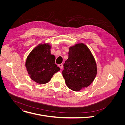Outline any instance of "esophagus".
Returning a JSON list of instances; mask_svg holds the SVG:
<instances>
[{
    "mask_svg": "<svg viewBox=\"0 0 125 125\" xmlns=\"http://www.w3.org/2000/svg\"><path fill=\"white\" fill-rule=\"evenodd\" d=\"M58 66H59V67L60 68V69H62V68H63V65H62V64H59V65H58Z\"/></svg>",
    "mask_w": 125,
    "mask_h": 125,
    "instance_id": "1",
    "label": "esophagus"
}]
</instances>
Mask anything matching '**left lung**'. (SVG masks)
<instances>
[{"label": "left lung", "instance_id": "8db88e82", "mask_svg": "<svg viewBox=\"0 0 125 125\" xmlns=\"http://www.w3.org/2000/svg\"><path fill=\"white\" fill-rule=\"evenodd\" d=\"M97 73L96 64L88 47L78 44L69 48L68 59L63 64L62 75L66 85L79 91L92 83Z\"/></svg>", "mask_w": 125, "mask_h": 125}]
</instances>
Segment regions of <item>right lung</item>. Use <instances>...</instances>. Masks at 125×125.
I'll use <instances>...</instances> for the list:
<instances>
[{
    "label": "right lung",
    "instance_id": "add662e5",
    "mask_svg": "<svg viewBox=\"0 0 125 125\" xmlns=\"http://www.w3.org/2000/svg\"><path fill=\"white\" fill-rule=\"evenodd\" d=\"M51 46L39 45L30 52L25 66L30 78L37 83L45 84L60 69L55 64V57L51 54Z\"/></svg>",
    "mask_w": 125,
    "mask_h": 125
}]
</instances>
